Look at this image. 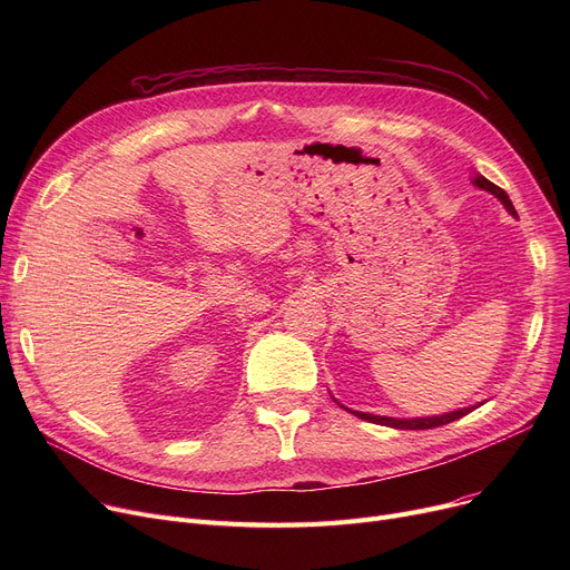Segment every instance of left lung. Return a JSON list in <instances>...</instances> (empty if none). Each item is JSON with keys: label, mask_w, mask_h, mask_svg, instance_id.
Returning a JSON list of instances; mask_svg holds the SVG:
<instances>
[{"label": "left lung", "mask_w": 570, "mask_h": 570, "mask_svg": "<svg viewBox=\"0 0 570 570\" xmlns=\"http://www.w3.org/2000/svg\"><path fill=\"white\" fill-rule=\"evenodd\" d=\"M471 185L478 187V189H483V191H490L494 198L501 200V205L508 209V215L518 217L511 198H508V194H505L501 187L492 185L488 177L475 173V175L471 177ZM333 400H335V397H333ZM335 402H337V400H335ZM337 404H340V402H337ZM483 404H485V402H478V404H471V406H464V409H455V411L439 413V415H423V417H393V415H376V413H365V411H353V409H346L344 404H340V406L346 409L348 413L357 415V417H363V421H367V423H374V425H385V428H395V430H432V428H439V425H445V423H453V421H458V417L471 413L473 409L483 406Z\"/></svg>", "instance_id": "obj_1"}]
</instances>
